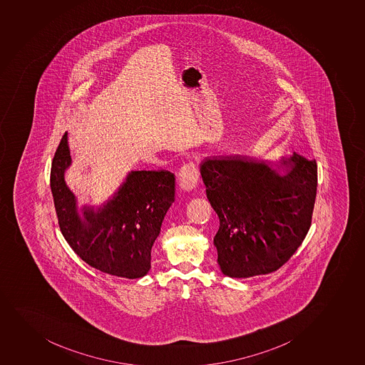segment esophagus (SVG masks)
Here are the masks:
<instances>
[{
	"mask_svg": "<svg viewBox=\"0 0 365 365\" xmlns=\"http://www.w3.org/2000/svg\"><path fill=\"white\" fill-rule=\"evenodd\" d=\"M198 182V170H197L195 163H187L184 167H181L179 170V177H178V184L181 190L184 191H192L196 188Z\"/></svg>",
	"mask_w": 365,
	"mask_h": 365,
	"instance_id": "34e87169",
	"label": "esophagus"
}]
</instances>
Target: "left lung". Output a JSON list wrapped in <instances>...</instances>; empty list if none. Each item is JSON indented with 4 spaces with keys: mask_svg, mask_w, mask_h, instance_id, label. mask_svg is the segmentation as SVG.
Instances as JSON below:
<instances>
[{
    "mask_svg": "<svg viewBox=\"0 0 365 365\" xmlns=\"http://www.w3.org/2000/svg\"><path fill=\"white\" fill-rule=\"evenodd\" d=\"M200 175L219 216L214 245L226 277L275 272L296 252L315 205L316 160L296 153L277 165L240 156L207 158Z\"/></svg>",
    "mask_w": 365,
    "mask_h": 365,
    "instance_id": "8db88e82",
    "label": "left lung"
}]
</instances>
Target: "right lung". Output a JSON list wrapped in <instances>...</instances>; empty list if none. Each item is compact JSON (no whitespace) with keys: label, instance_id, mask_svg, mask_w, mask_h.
<instances>
[{"label":"right lung","instance_id":"add662e5","mask_svg":"<svg viewBox=\"0 0 365 365\" xmlns=\"http://www.w3.org/2000/svg\"><path fill=\"white\" fill-rule=\"evenodd\" d=\"M73 161L66 133L55 153L50 186L62 235L93 268L125 277H145L151 249L174 202L175 178L168 170H130L101 204H79L66 181Z\"/></svg>","mask_w":365,"mask_h":365}]
</instances>
